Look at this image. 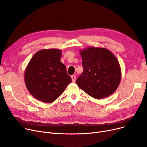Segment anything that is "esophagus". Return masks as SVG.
Listing matches in <instances>:
<instances>
[{
	"label": "esophagus",
	"mask_w": 147,
	"mask_h": 147,
	"mask_svg": "<svg viewBox=\"0 0 147 147\" xmlns=\"http://www.w3.org/2000/svg\"><path fill=\"white\" fill-rule=\"evenodd\" d=\"M71 78H72V82H75V80H76V76H75V75H72V76H71Z\"/></svg>",
	"instance_id": "34e87169"
}]
</instances>
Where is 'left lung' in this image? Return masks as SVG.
I'll list each match as a JSON object with an SVG mask.
<instances>
[{
    "instance_id": "1",
    "label": "left lung",
    "mask_w": 147,
    "mask_h": 147,
    "mask_svg": "<svg viewBox=\"0 0 147 147\" xmlns=\"http://www.w3.org/2000/svg\"><path fill=\"white\" fill-rule=\"evenodd\" d=\"M83 72L76 83L88 95L100 99L117 90L121 69L113 53L105 48L91 47L81 52Z\"/></svg>"
}]
</instances>
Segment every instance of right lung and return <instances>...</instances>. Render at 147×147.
<instances>
[{"instance_id": "right-lung-1", "label": "right lung", "mask_w": 147, "mask_h": 147, "mask_svg": "<svg viewBox=\"0 0 147 147\" xmlns=\"http://www.w3.org/2000/svg\"><path fill=\"white\" fill-rule=\"evenodd\" d=\"M57 49L42 50L33 56L26 68L24 80L28 91L39 100L55 101L72 82Z\"/></svg>"}]
</instances>
